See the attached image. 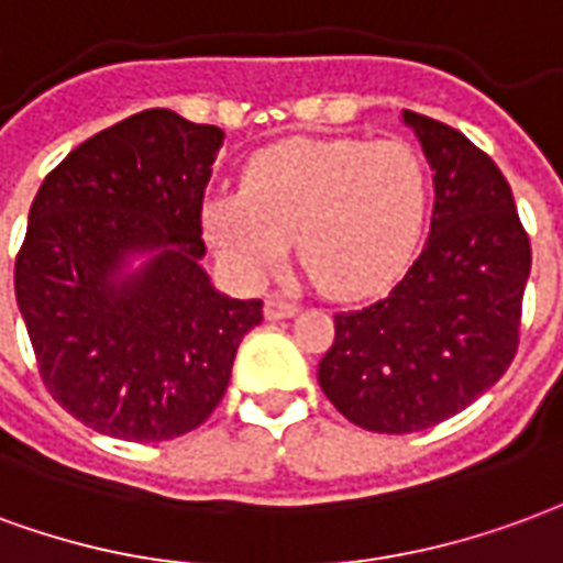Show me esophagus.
I'll return each instance as SVG.
<instances>
[{
	"label": "esophagus",
	"instance_id": "obj_1",
	"mask_svg": "<svg viewBox=\"0 0 563 563\" xmlns=\"http://www.w3.org/2000/svg\"><path fill=\"white\" fill-rule=\"evenodd\" d=\"M297 311H299L297 302H287V299L282 297H269L264 302L266 321H285V318H294Z\"/></svg>",
	"mask_w": 563,
	"mask_h": 563
}]
</instances>
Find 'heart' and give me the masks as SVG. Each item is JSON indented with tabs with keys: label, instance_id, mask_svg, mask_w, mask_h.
<instances>
[{
	"label": "heart",
	"instance_id": "obj_1",
	"mask_svg": "<svg viewBox=\"0 0 563 563\" xmlns=\"http://www.w3.org/2000/svg\"><path fill=\"white\" fill-rule=\"evenodd\" d=\"M432 207L429 164L405 141H282L257 152L242 191L209 197L212 245L245 276L285 261L323 294L372 297L389 287L420 249Z\"/></svg>",
	"mask_w": 563,
	"mask_h": 563
}]
</instances>
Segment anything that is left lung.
<instances>
[{"mask_svg":"<svg viewBox=\"0 0 563 563\" xmlns=\"http://www.w3.org/2000/svg\"><path fill=\"white\" fill-rule=\"evenodd\" d=\"M401 119L434 170L432 231L387 297L335 314L318 366L339 413L380 434L450 420L507 372L531 273V242L498 164L438 119Z\"/></svg>","mask_w":563,"mask_h":563,"instance_id":"obj_1","label":"left lung"}]
</instances>
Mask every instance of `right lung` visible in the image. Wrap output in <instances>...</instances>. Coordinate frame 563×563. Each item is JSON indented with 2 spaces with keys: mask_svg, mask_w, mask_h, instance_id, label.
<instances>
[{
  "mask_svg": "<svg viewBox=\"0 0 563 563\" xmlns=\"http://www.w3.org/2000/svg\"><path fill=\"white\" fill-rule=\"evenodd\" d=\"M224 131L152 108L80 143L32 200L14 294L41 380L122 441L191 432L228 389L261 299L209 285L200 209ZM146 253L134 274L129 256Z\"/></svg>",
  "mask_w": 563,
  "mask_h": 563,
  "instance_id": "add662e5",
  "label": "right lung"
}]
</instances>
